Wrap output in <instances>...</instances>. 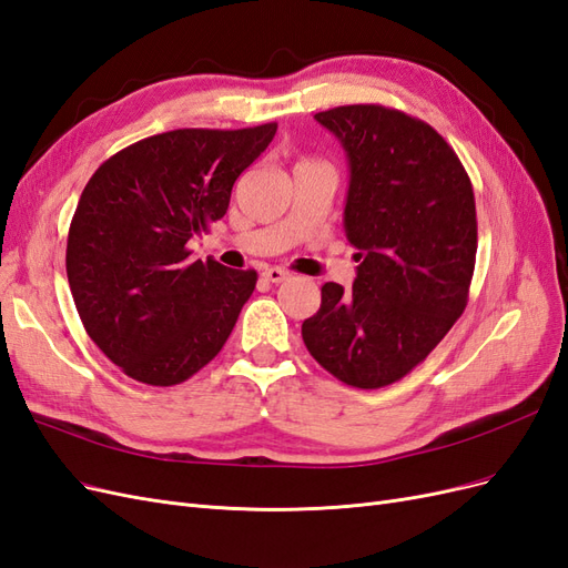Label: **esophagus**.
Returning <instances> with one entry per match:
<instances>
[{
  "label": "esophagus",
  "mask_w": 568,
  "mask_h": 568,
  "mask_svg": "<svg viewBox=\"0 0 568 568\" xmlns=\"http://www.w3.org/2000/svg\"><path fill=\"white\" fill-rule=\"evenodd\" d=\"M263 277H265L267 282H272V284H280V282H284V280L288 277V272H286L284 267H267V270L263 272Z\"/></svg>",
  "instance_id": "1"
}]
</instances>
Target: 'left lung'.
I'll return each mask as SVG.
<instances>
[{"instance_id":"obj_1","label":"left lung","mask_w":568,"mask_h":568,"mask_svg":"<svg viewBox=\"0 0 568 568\" xmlns=\"http://www.w3.org/2000/svg\"><path fill=\"white\" fill-rule=\"evenodd\" d=\"M315 120L346 149L343 227L359 265L353 291L322 286L301 334L338 382L382 388L415 369L467 307L474 189L453 146L419 118L353 104Z\"/></svg>"}]
</instances>
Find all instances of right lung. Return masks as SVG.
<instances>
[{
    "label": "right lung",
    "instance_id": "add662e5",
    "mask_svg": "<svg viewBox=\"0 0 568 568\" xmlns=\"http://www.w3.org/2000/svg\"><path fill=\"white\" fill-rule=\"evenodd\" d=\"M274 132L277 123L153 134L84 186L68 230V284L90 338L132 379L182 384L225 346L257 274L189 261L186 244L227 213L236 178Z\"/></svg>",
    "mask_w": 568,
    "mask_h": 568
}]
</instances>
